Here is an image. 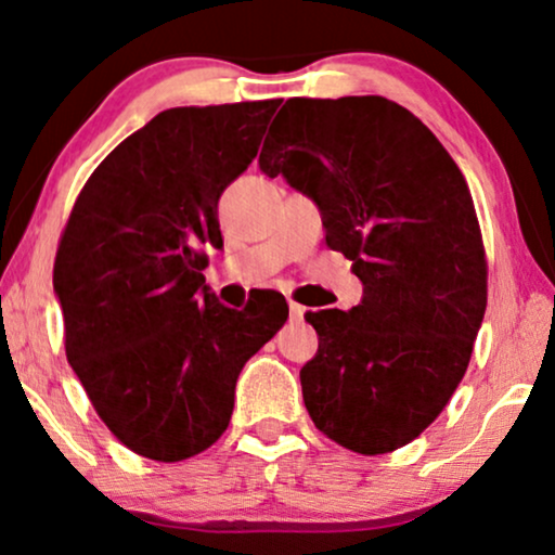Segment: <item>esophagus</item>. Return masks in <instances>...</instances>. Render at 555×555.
Returning <instances> with one entry per match:
<instances>
[{
    "instance_id": "1",
    "label": "esophagus",
    "mask_w": 555,
    "mask_h": 555,
    "mask_svg": "<svg viewBox=\"0 0 555 555\" xmlns=\"http://www.w3.org/2000/svg\"><path fill=\"white\" fill-rule=\"evenodd\" d=\"M305 307L302 305H297V302H289V318L292 320H297V323H299V320H305Z\"/></svg>"
}]
</instances>
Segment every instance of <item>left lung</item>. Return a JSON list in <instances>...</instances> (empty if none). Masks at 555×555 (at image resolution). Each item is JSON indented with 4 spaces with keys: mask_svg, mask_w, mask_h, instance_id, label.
I'll list each match as a JSON object with an SVG mask.
<instances>
[{
    "mask_svg": "<svg viewBox=\"0 0 555 555\" xmlns=\"http://www.w3.org/2000/svg\"><path fill=\"white\" fill-rule=\"evenodd\" d=\"M258 165L315 202L325 243L364 286L349 312L305 315L320 341L299 370L307 413L362 455L409 444L463 379L486 312L463 172L411 111L379 95L286 100Z\"/></svg>",
    "mask_w": 555,
    "mask_h": 555,
    "instance_id": "8db88e82",
    "label": "left lung"
}]
</instances>
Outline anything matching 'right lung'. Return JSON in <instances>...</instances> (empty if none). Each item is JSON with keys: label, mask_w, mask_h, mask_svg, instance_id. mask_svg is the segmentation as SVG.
Masks as SVG:
<instances>
[{"label": "right lung", "mask_w": 555, "mask_h": 555, "mask_svg": "<svg viewBox=\"0 0 555 555\" xmlns=\"http://www.w3.org/2000/svg\"><path fill=\"white\" fill-rule=\"evenodd\" d=\"M276 100L170 108L98 165L59 243L66 359L98 416L137 455L178 463L222 437L248 359L286 323L282 297L245 310L206 286L217 204L258 155Z\"/></svg>", "instance_id": "add662e5"}]
</instances>
